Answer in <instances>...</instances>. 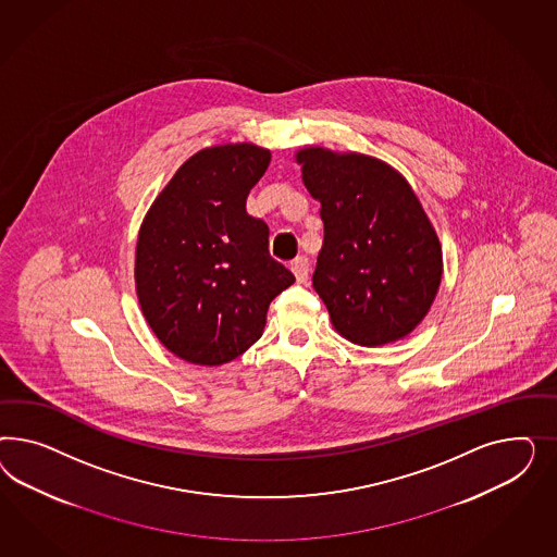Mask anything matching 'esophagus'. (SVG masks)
Masks as SVG:
<instances>
[{
	"label": "esophagus",
	"instance_id": "obj_1",
	"mask_svg": "<svg viewBox=\"0 0 557 557\" xmlns=\"http://www.w3.org/2000/svg\"><path fill=\"white\" fill-rule=\"evenodd\" d=\"M289 270L296 275L298 284H306L308 277H310V261L306 257H298V259H294L289 263Z\"/></svg>",
	"mask_w": 557,
	"mask_h": 557
}]
</instances>
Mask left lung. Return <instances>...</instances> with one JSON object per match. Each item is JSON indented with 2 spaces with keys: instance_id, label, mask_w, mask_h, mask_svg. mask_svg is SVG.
<instances>
[{
  "instance_id": "obj_1",
  "label": "left lung",
  "mask_w": 557,
  "mask_h": 557,
  "mask_svg": "<svg viewBox=\"0 0 557 557\" xmlns=\"http://www.w3.org/2000/svg\"><path fill=\"white\" fill-rule=\"evenodd\" d=\"M304 186L324 222L312 286L338 333L363 347L406 337L441 284V245L421 202L394 169L321 147L298 152Z\"/></svg>"
}]
</instances>
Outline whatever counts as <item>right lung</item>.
I'll use <instances>...</instances> for the list:
<instances>
[{"mask_svg":"<svg viewBox=\"0 0 557 557\" xmlns=\"http://www.w3.org/2000/svg\"><path fill=\"white\" fill-rule=\"evenodd\" d=\"M271 152L251 143L189 157L140 226L136 294L171 354L222 366L261 337L271 300L296 282L270 255V228L247 196Z\"/></svg>","mask_w":557,"mask_h":557,"instance_id":"right-lung-1","label":"right lung"}]
</instances>
